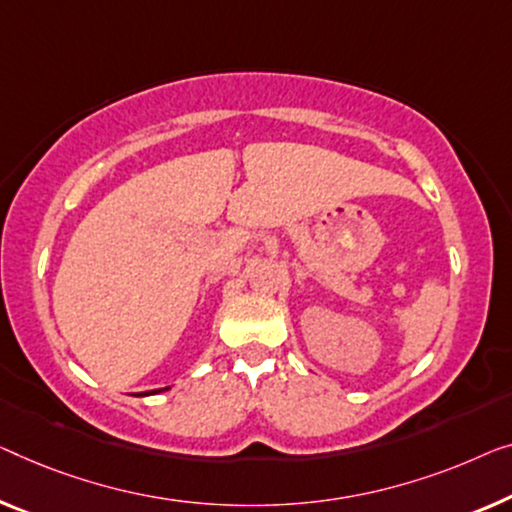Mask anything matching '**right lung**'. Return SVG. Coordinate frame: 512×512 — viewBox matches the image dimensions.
<instances>
[{
  "label": "right lung",
  "mask_w": 512,
  "mask_h": 512,
  "mask_svg": "<svg viewBox=\"0 0 512 512\" xmlns=\"http://www.w3.org/2000/svg\"><path fill=\"white\" fill-rule=\"evenodd\" d=\"M160 391H165V388H158V391H154V393H160Z\"/></svg>",
  "instance_id": "obj_1"
}]
</instances>
